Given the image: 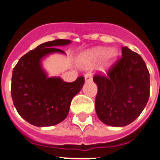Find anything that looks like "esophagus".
I'll return each instance as SVG.
<instances>
[{
    "label": "esophagus",
    "mask_w": 160,
    "mask_h": 160,
    "mask_svg": "<svg viewBox=\"0 0 160 160\" xmlns=\"http://www.w3.org/2000/svg\"><path fill=\"white\" fill-rule=\"evenodd\" d=\"M85 82H89V81H91V80H92V75H91V73L88 72L85 74Z\"/></svg>",
    "instance_id": "1"
}]
</instances>
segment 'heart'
<instances>
[{"label":"heart","mask_w":160,"mask_h":160,"mask_svg":"<svg viewBox=\"0 0 160 160\" xmlns=\"http://www.w3.org/2000/svg\"><path fill=\"white\" fill-rule=\"evenodd\" d=\"M89 56L94 61L100 60L103 57H105L108 61H111L116 58L117 51L114 48L107 49L105 47H98L90 51Z\"/></svg>","instance_id":"b5f03b06"}]
</instances>
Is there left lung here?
<instances>
[{"label":"left lung","instance_id":"obj_1","mask_svg":"<svg viewBox=\"0 0 160 160\" xmlns=\"http://www.w3.org/2000/svg\"><path fill=\"white\" fill-rule=\"evenodd\" d=\"M95 110L104 124L128 125L136 119L149 97V73L142 57L127 46L106 75H95Z\"/></svg>","mask_w":160,"mask_h":160}]
</instances>
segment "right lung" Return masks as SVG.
<instances>
[{
	"label": "right lung",
	"mask_w": 160,
	"mask_h": 160,
	"mask_svg": "<svg viewBox=\"0 0 160 160\" xmlns=\"http://www.w3.org/2000/svg\"><path fill=\"white\" fill-rule=\"evenodd\" d=\"M70 40H55L38 46L23 55L14 67L11 97L18 114L32 125L53 126L67 117L73 97L80 92L85 79L65 82L60 77H48L41 61L54 53L65 54L57 46Z\"/></svg>",
	"instance_id": "1"
}]
</instances>
